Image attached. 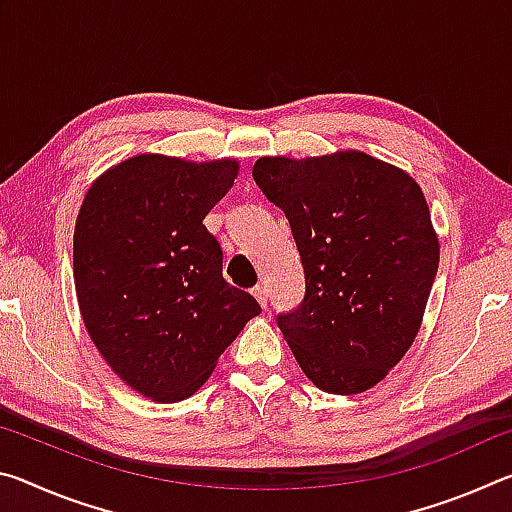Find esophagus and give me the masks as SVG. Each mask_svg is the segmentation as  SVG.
Segmentation results:
<instances>
[{
    "mask_svg": "<svg viewBox=\"0 0 512 512\" xmlns=\"http://www.w3.org/2000/svg\"><path fill=\"white\" fill-rule=\"evenodd\" d=\"M253 296L257 298L259 305L266 307V302H268V291H266V287H255V289H253Z\"/></svg>",
    "mask_w": 512,
    "mask_h": 512,
    "instance_id": "1",
    "label": "esophagus"
}]
</instances>
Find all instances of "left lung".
<instances>
[{
    "label": "left lung",
    "instance_id": "obj_1",
    "mask_svg": "<svg viewBox=\"0 0 512 512\" xmlns=\"http://www.w3.org/2000/svg\"><path fill=\"white\" fill-rule=\"evenodd\" d=\"M255 183L289 219L305 298L277 316L320 391L357 395L388 375L420 332L440 244L404 169L363 151L259 158Z\"/></svg>",
    "mask_w": 512,
    "mask_h": 512
}]
</instances>
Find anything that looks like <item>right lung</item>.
Returning <instances> with one entry per match:
<instances>
[{
  "label": "right lung",
  "mask_w": 512,
  "mask_h": 512,
  "mask_svg": "<svg viewBox=\"0 0 512 512\" xmlns=\"http://www.w3.org/2000/svg\"><path fill=\"white\" fill-rule=\"evenodd\" d=\"M232 158L140 153L90 185L74 228L81 318L112 372L153 402L194 395L223 350L262 314L223 280L203 219L235 185Z\"/></svg>",
  "instance_id": "add662e5"
}]
</instances>
